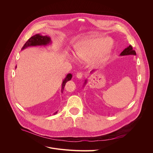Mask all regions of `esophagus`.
Instances as JSON below:
<instances>
[{"mask_svg": "<svg viewBox=\"0 0 153 153\" xmlns=\"http://www.w3.org/2000/svg\"><path fill=\"white\" fill-rule=\"evenodd\" d=\"M83 76H84V74H83L82 72H79L76 74V77L78 79H82L83 77Z\"/></svg>", "mask_w": 153, "mask_h": 153, "instance_id": "obj_1", "label": "esophagus"}]
</instances>
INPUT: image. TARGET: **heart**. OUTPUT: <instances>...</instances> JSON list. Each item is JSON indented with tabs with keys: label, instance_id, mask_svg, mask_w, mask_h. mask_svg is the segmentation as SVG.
<instances>
[{
	"label": "heart",
	"instance_id": "obj_1",
	"mask_svg": "<svg viewBox=\"0 0 153 153\" xmlns=\"http://www.w3.org/2000/svg\"><path fill=\"white\" fill-rule=\"evenodd\" d=\"M112 50V40L108 37H87L78 41L75 48V54L68 55V59L76 61L77 59L98 65L107 61Z\"/></svg>",
	"mask_w": 153,
	"mask_h": 153
}]
</instances>
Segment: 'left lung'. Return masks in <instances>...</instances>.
I'll return each instance as SVG.
<instances>
[{
	"label": "left lung",
	"mask_w": 153,
	"mask_h": 153,
	"mask_svg": "<svg viewBox=\"0 0 153 153\" xmlns=\"http://www.w3.org/2000/svg\"><path fill=\"white\" fill-rule=\"evenodd\" d=\"M136 55V52L134 50H133V48L131 46V45H129L128 48H125L124 50L120 53V55ZM93 71H94L93 70L91 73H92ZM86 83H87V80H85L84 84H85Z\"/></svg>",
	"instance_id": "8db88e82"
}]
</instances>
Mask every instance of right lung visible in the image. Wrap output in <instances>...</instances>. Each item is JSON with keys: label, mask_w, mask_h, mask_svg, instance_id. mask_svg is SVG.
<instances>
[{"label": "right lung", "mask_w": 153, "mask_h": 153, "mask_svg": "<svg viewBox=\"0 0 153 153\" xmlns=\"http://www.w3.org/2000/svg\"><path fill=\"white\" fill-rule=\"evenodd\" d=\"M51 43V38L48 36H42L39 34H36L35 35H33L31 38H30L27 41V42L24 44L23 47L22 48L21 50H23L27 47L29 46H46L49 44ZM72 78V74H68L65 79L63 80L62 85V93H63L65 85L66 83L70 80ZM57 112H55L54 114H56Z\"/></svg>", "instance_id": "1"}]
</instances>
